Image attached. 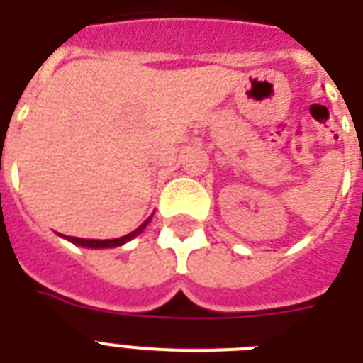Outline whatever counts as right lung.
I'll use <instances>...</instances> for the list:
<instances>
[{
  "instance_id": "right-lung-1",
  "label": "right lung",
  "mask_w": 363,
  "mask_h": 363,
  "mask_svg": "<svg viewBox=\"0 0 363 363\" xmlns=\"http://www.w3.org/2000/svg\"><path fill=\"white\" fill-rule=\"evenodd\" d=\"M150 222V218L148 220H145L141 224V226L137 228L135 232L128 233V235H124V238H118V239H104V241H99V239H81V238H67V235H64V238L69 239L71 242H75V245H81V247H86V248H113V247H121V245H124V242H128L130 239H133L135 235H139V233L147 228V224Z\"/></svg>"
}]
</instances>
